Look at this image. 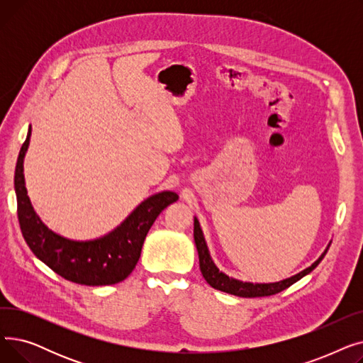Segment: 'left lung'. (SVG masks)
<instances>
[{
    "label": "left lung",
    "mask_w": 363,
    "mask_h": 363,
    "mask_svg": "<svg viewBox=\"0 0 363 363\" xmlns=\"http://www.w3.org/2000/svg\"><path fill=\"white\" fill-rule=\"evenodd\" d=\"M194 241L197 245V252H199V260H200V271L203 274V278L207 281V284L211 287L230 293L238 297H264V296H272L277 293H281L282 290L289 289L290 285H293L294 282H297L300 278H303L304 275H308L309 272H312L316 266L320 263V260L323 259V256L327 255L330 245L327 247V250L322 253V256L312 264L309 266L308 269L301 271L300 274L287 278L279 282H272V284H252V282H241L237 281L234 278H230L228 275L219 272V269L215 266V263L211 259V255H208L207 245L201 233L200 223L197 220V218H194Z\"/></svg>",
    "instance_id": "1"
}]
</instances>
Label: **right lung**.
Masks as SVG:
<instances>
[{
    "mask_svg": "<svg viewBox=\"0 0 363 363\" xmlns=\"http://www.w3.org/2000/svg\"><path fill=\"white\" fill-rule=\"evenodd\" d=\"M29 140L30 128L17 157L14 189L18 225L32 253L57 275L76 284L111 285L123 281L135 268L151 225L167 206L178 200V194L163 191L147 199L121 226L103 238L94 241L63 238L41 222L28 197L23 159Z\"/></svg>",
    "mask_w": 363,
    "mask_h": 363,
    "instance_id": "right-lung-1",
    "label": "right lung"
}]
</instances>
